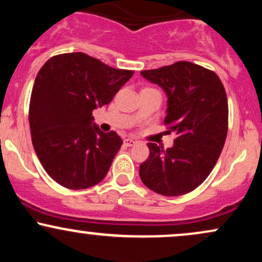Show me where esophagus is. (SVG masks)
Masks as SVG:
<instances>
[{"label":"esophagus","mask_w":262,"mask_h":262,"mask_svg":"<svg viewBox=\"0 0 262 262\" xmlns=\"http://www.w3.org/2000/svg\"><path fill=\"white\" fill-rule=\"evenodd\" d=\"M135 144H137V141L133 140V139H130V138H127V139H124V145L133 146V145H135Z\"/></svg>","instance_id":"obj_1"}]
</instances>
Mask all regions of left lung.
I'll return each instance as SVG.
<instances>
[{
    "mask_svg": "<svg viewBox=\"0 0 262 262\" xmlns=\"http://www.w3.org/2000/svg\"><path fill=\"white\" fill-rule=\"evenodd\" d=\"M141 76L160 86L167 97L165 124L176 134L166 150L149 143L150 155L139 167L141 181L162 196L193 191L217 164L228 132V101L217 74L179 61Z\"/></svg>",
    "mask_w": 262,
    "mask_h": 262,
    "instance_id": "obj_1",
    "label": "left lung"
}]
</instances>
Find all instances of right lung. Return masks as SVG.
Returning a JSON list of instances; mask_svg holds the SVG:
<instances>
[{
  "instance_id": "obj_1",
  "label": "right lung",
  "mask_w": 262,
  "mask_h": 262,
  "mask_svg": "<svg viewBox=\"0 0 262 262\" xmlns=\"http://www.w3.org/2000/svg\"><path fill=\"white\" fill-rule=\"evenodd\" d=\"M133 74L83 53L53 56L39 70L29 125L35 154L54 181L83 189L104 179L123 140L103 133L92 111L110 103Z\"/></svg>"
}]
</instances>
